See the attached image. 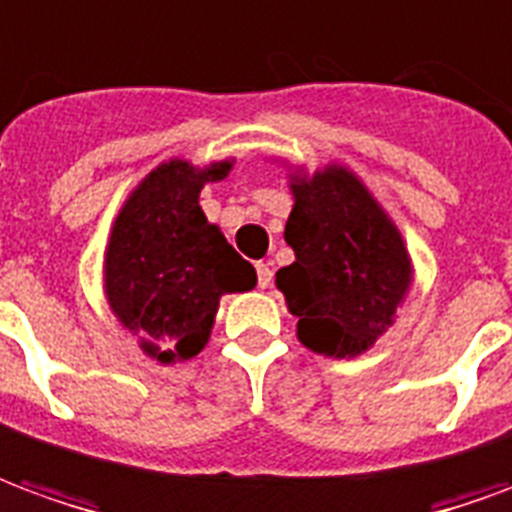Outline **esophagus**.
<instances>
[{
	"label": "esophagus",
	"mask_w": 512,
	"mask_h": 512,
	"mask_svg": "<svg viewBox=\"0 0 512 512\" xmlns=\"http://www.w3.org/2000/svg\"><path fill=\"white\" fill-rule=\"evenodd\" d=\"M271 279H274V271L268 263H257V285L266 290L271 285Z\"/></svg>",
	"instance_id": "esophagus-1"
}]
</instances>
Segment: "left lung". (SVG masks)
<instances>
[{"label":"left lung","instance_id":"1","mask_svg":"<svg viewBox=\"0 0 512 512\" xmlns=\"http://www.w3.org/2000/svg\"><path fill=\"white\" fill-rule=\"evenodd\" d=\"M285 241L296 260L277 271L296 334L310 351L354 359L395 323L414 279L406 241L343 164L290 175Z\"/></svg>","mask_w":512,"mask_h":512}]
</instances>
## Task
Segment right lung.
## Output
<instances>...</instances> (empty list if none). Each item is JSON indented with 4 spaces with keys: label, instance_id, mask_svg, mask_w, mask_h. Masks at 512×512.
Returning <instances> with one entry per match:
<instances>
[{
    "label": "right lung",
    "instance_id": "1",
    "mask_svg": "<svg viewBox=\"0 0 512 512\" xmlns=\"http://www.w3.org/2000/svg\"><path fill=\"white\" fill-rule=\"evenodd\" d=\"M230 169V158L208 167L169 158L139 180L112 224L104 252L109 310L161 365L200 354L219 299L257 285L252 263L200 208L202 186Z\"/></svg>",
    "mask_w": 512,
    "mask_h": 512
}]
</instances>
